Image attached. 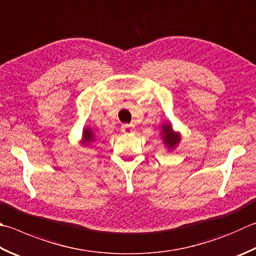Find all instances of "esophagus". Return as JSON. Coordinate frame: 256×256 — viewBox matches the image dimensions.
Returning <instances> with one entry per match:
<instances>
[{"instance_id": "esophagus-1", "label": "esophagus", "mask_w": 256, "mask_h": 256, "mask_svg": "<svg viewBox=\"0 0 256 256\" xmlns=\"http://www.w3.org/2000/svg\"><path fill=\"white\" fill-rule=\"evenodd\" d=\"M122 132L124 134H132V132H134V127L130 126V124H122Z\"/></svg>"}]
</instances>
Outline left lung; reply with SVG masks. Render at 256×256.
Returning a JSON list of instances; mask_svg holds the SVG:
<instances>
[{
    "mask_svg": "<svg viewBox=\"0 0 256 256\" xmlns=\"http://www.w3.org/2000/svg\"><path fill=\"white\" fill-rule=\"evenodd\" d=\"M160 140L168 152L175 150L178 144L182 142V134L172 128L170 122H162L160 124Z\"/></svg>",
    "mask_w": 256,
    "mask_h": 256,
    "instance_id": "1",
    "label": "left lung"
}]
</instances>
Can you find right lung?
<instances>
[{
    "mask_svg": "<svg viewBox=\"0 0 256 256\" xmlns=\"http://www.w3.org/2000/svg\"><path fill=\"white\" fill-rule=\"evenodd\" d=\"M96 142V134L92 128L86 126L82 129V136L80 139V144H82L84 147H90L92 146V144Z\"/></svg>",
    "mask_w": 256,
    "mask_h": 256,
    "instance_id": "1",
    "label": "right lung"
}]
</instances>
